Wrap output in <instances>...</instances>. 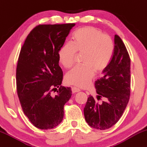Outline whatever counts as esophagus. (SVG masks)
Returning <instances> with one entry per match:
<instances>
[{"label": "esophagus", "instance_id": "obj_1", "mask_svg": "<svg viewBox=\"0 0 147 147\" xmlns=\"http://www.w3.org/2000/svg\"><path fill=\"white\" fill-rule=\"evenodd\" d=\"M79 91H80V90H79V88H75V87H72V92L73 93V94L79 92Z\"/></svg>", "mask_w": 147, "mask_h": 147}]
</instances>
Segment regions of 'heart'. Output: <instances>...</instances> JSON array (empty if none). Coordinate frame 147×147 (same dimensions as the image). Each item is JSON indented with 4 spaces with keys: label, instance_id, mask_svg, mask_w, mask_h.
Instances as JSON below:
<instances>
[{
    "label": "heart",
    "instance_id": "b5f03b06",
    "mask_svg": "<svg viewBox=\"0 0 147 147\" xmlns=\"http://www.w3.org/2000/svg\"><path fill=\"white\" fill-rule=\"evenodd\" d=\"M112 38L93 26H85L72 35L70 44H65L58 51V60L61 66L70 68L76 53H83V66H76L65 76L67 84L78 88L86 87L94 76L108 66L114 54Z\"/></svg>",
    "mask_w": 147,
    "mask_h": 147
}]
</instances>
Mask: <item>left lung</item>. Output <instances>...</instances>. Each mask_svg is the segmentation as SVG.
<instances>
[{
  "mask_svg": "<svg viewBox=\"0 0 147 147\" xmlns=\"http://www.w3.org/2000/svg\"><path fill=\"white\" fill-rule=\"evenodd\" d=\"M130 58L123 40L114 35V50L108 66L102 76L95 81L96 98L105 100L98 103L89 96L84 112L88 125L105 130L116 124L124 112L130 95Z\"/></svg>",
  "mask_w": 147,
  "mask_h": 147,
  "instance_id": "1",
  "label": "left lung"
}]
</instances>
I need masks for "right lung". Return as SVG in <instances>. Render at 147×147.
<instances>
[{
    "instance_id": "1",
    "label": "right lung",
    "mask_w": 147,
    "mask_h": 147,
    "mask_svg": "<svg viewBox=\"0 0 147 147\" xmlns=\"http://www.w3.org/2000/svg\"><path fill=\"white\" fill-rule=\"evenodd\" d=\"M75 25L37 26L21 49L16 68L18 96L24 114L40 129H53L61 123L63 106L72 96L71 88L61 86L63 72L58 51ZM55 89L54 96L50 93Z\"/></svg>"
}]
</instances>
